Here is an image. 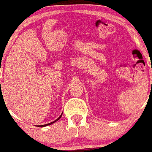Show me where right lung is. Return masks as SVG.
Returning a JSON list of instances; mask_svg holds the SVG:
<instances>
[{
  "instance_id": "1",
  "label": "right lung",
  "mask_w": 152,
  "mask_h": 152,
  "mask_svg": "<svg viewBox=\"0 0 152 152\" xmlns=\"http://www.w3.org/2000/svg\"><path fill=\"white\" fill-rule=\"evenodd\" d=\"M62 114H63V113H62L61 114V115H60V116H59V118H58L57 120H55V121L52 122H50V123H48V124H43V125H38V126H39V127H43V126H48V125H50V124H53V123H55V122H57V120H59L60 119V118H61V116H62Z\"/></svg>"
}]
</instances>
